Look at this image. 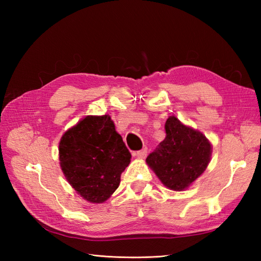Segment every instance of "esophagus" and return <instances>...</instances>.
I'll return each instance as SVG.
<instances>
[{
  "instance_id": "34e87169",
  "label": "esophagus",
  "mask_w": 261,
  "mask_h": 261,
  "mask_svg": "<svg viewBox=\"0 0 261 261\" xmlns=\"http://www.w3.org/2000/svg\"><path fill=\"white\" fill-rule=\"evenodd\" d=\"M147 153H148V149L147 148H143V149H141V150H139V151L134 152L135 156H137L138 158H145L147 156Z\"/></svg>"
}]
</instances>
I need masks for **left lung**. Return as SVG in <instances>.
Instances as JSON below:
<instances>
[{"instance_id":"1","label":"left lung","mask_w":261,"mask_h":261,"mask_svg":"<svg viewBox=\"0 0 261 261\" xmlns=\"http://www.w3.org/2000/svg\"><path fill=\"white\" fill-rule=\"evenodd\" d=\"M165 130V140L149 153L147 164L165 186L182 191L206 169L211 143L201 132L184 125L175 116L166 121Z\"/></svg>"}]
</instances>
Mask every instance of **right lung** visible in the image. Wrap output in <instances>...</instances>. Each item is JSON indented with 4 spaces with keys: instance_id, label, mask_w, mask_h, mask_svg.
<instances>
[{
    "instance_id": "right-lung-1",
    "label": "right lung",
    "mask_w": 261,
    "mask_h": 261,
    "mask_svg": "<svg viewBox=\"0 0 261 261\" xmlns=\"http://www.w3.org/2000/svg\"><path fill=\"white\" fill-rule=\"evenodd\" d=\"M131 153L109 115L86 116L59 142L60 167L75 191L103 203L119 187Z\"/></svg>"
}]
</instances>
